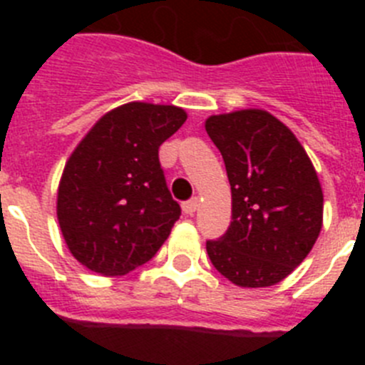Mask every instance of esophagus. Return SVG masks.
Returning a JSON list of instances; mask_svg holds the SVG:
<instances>
[{"instance_id": "34e87169", "label": "esophagus", "mask_w": 365, "mask_h": 365, "mask_svg": "<svg viewBox=\"0 0 365 365\" xmlns=\"http://www.w3.org/2000/svg\"><path fill=\"white\" fill-rule=\"evenodd\" d=\"M197 206H199V199L193 197L190 199V201L182 202V212H185L186 215H193L195 214V210H197Z\"/></svg>"}]
</instances>
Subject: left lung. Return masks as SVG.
<instances>
[{"label": "left lung", "mask_w": 365, "mask_h": 365, "mask_svg": "<svg viewBox=\"0 0 365 365\" xmlns=\"http://www.w3.org/2000/svg\"><path fill=\"white\" fill-rule=\"evenodd\" d=\"M205 128L232 190L230 227L206 241L212 265L237 287L276 285L320 235L324 193L314 166L294 133L263 109L212 115Z\"/></svg>", "instance_id": "1"}]
</instances>
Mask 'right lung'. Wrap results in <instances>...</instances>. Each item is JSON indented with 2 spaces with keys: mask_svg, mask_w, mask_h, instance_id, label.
<instances>
[{
  "mask_svg": "<svg viewBox=\"0 0 365 365\" xmlns=\"http://www.w3.org/2000/svg\"><path fill=\"white\" fill-rule=\"evenodd\" d=\"M175 106L130 102L106 113L74 148L56 215L69 252L93 272L124 276L157 254L180 215L159 148L185 124Z\"/></svg>",
  "mask_w": 365,
  "mask_h": 365,
  "instance_id": "add662e5",
  "label": "right lung"
}]
</instances>
